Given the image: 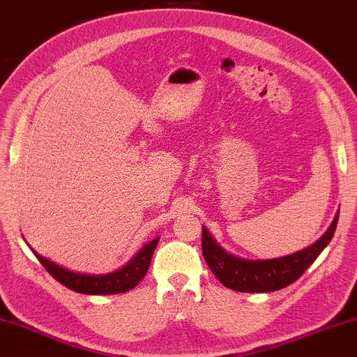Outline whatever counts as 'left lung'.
Segmentation results:
<instances>
[{"instance_id": "left-lung-1", "label": "left lung", "mask_w": 357, "mask_h": 357, "mask_svg": "<svg viewBox=\"0 0 357 357\" xmlns=\"http://www.w3.org/2000/svg\"><path fill=\"white\" fill-rule=\"evenodd\" d=\"M338 213L327 231L310 247L293 255L272 259H245L220 247L212 234L202 226V255L204 259L226 288L241 293H272L294 283L310 267L334 237Z\"/></svg>"}]
</instances>
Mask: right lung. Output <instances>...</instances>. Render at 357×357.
Masks as SVG:
<instances>
[{"label": "right lung", "instance_id": "add662e5", "mask_svg": "<svg viewBox=\"0 0 357 357\" xmlns=\"http://www.w3.org/2000/svg\"><path fill=\"white\" fill-rule=\"evenodd\" d=\"M158 242H160V238L156 237L149 243H145L144 247L137 251L136 256H132L123 267L107 273H84L69 271V268L44 258V256L39 255L31 245H28V242L26 245L30 247L34 256L39 259L40 264L45 267V271L49 272L56 282L66 286V288L80 294L110 296L126 293V291L136 288L140 280L145 277V273L149 271Z\"/></svg>", "mask_w": 357, "mask_h": 357}]
</instances>
